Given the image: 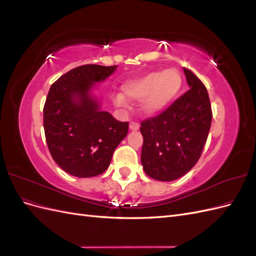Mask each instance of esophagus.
Here are the masks:
<instances>
[{
  "label": "esophagus",
  "mask_w": 256,
  "mask_h": 256,
  "mask_svg": "<svg viewBox=\"0 0 256 256\" xmlns=\"http://www.w3.org/2000/svg\"><path fill=\"white\" fill-rule=\"evenodd\" d=\"M129 128H130V130L136 131V130H138V128H140V125H138L136 122H131L130 125H129Z\"/></svg>",
  "instance_id": "obj_1"
}]
</instances>
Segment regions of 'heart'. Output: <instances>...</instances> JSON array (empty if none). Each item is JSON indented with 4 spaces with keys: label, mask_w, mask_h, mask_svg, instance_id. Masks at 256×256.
I'll return each mask as SVG.
<instances>
[{
    "label": "heart",
    "mask_w": 256,
    "mask_h": 256,
    "mask_svg": "<svg viewBox=\"0 0 256 256\" xmlns=\"http://www.w3.org/2000/svg\"><path fill=\"white\" fill-rule=\"evenodd\" d=\"M182 86V74L174 68L164 72H152L140 78L130 80L122 85V94L127 99L141 102L144 114L152 115L160 112L178 95ZM115 104L125 106L122 96L115 97Z\"/></svg>",
    "instance_id": "obj_1"
}]
</instances>
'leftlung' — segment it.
<instances>
[{
    "instance_id": "left-lung-1",
    "label": "left lung",
    "mask_w": 256,
    "mask_h": 256,
    "mask_svg": "<svg viewBox=\"0 0 256 256\" xmlns=\"http://www.w3.org/2000/svg\"><path fill=\"white\" fill-rule=\"evenodd\" d=\"M190 90L168 109L141 122V162L154 180L172 182L196 166L210 129L212 112L205 85L184 68Z\"/></svg>"
}]
</instances>
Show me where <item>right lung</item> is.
Returning <instances> with one entry per match:
<instances>
[{
    "mask_svg": "<svg viewBox=\"0 0 256 256\" xmlns=\"http://www.w3.org/2000/svg\"><path fill=\"white\" fill-rule=\"evenodd\" d=\"M116 67L79 66L60 76L49 90L44 106L46 141L53 160L70 175L102 174L128 134V122H118L100 110L90 92Z\"/></svg>",
    "mask_w": 256,
    "mask_h": 256,
    "instance_id": "obj_1",
    "label": "right lung"
}]
</instances>
